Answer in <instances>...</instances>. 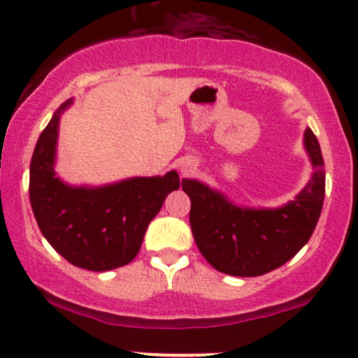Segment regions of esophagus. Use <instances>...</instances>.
I'll return each instance as SVG.
<instances>
[{
	"instance_id": "obj_1",
	"label": "esophagus",
	"mask_w": 358,
	"mask_h": 358,
	"mask_svg": "<svg viewBox=\"0 0 358 358\" xmlns=\"http://www.w3.org/2000/svg\"><path fill=\"white\" fill-rule=\"evenodd\" d=\"M195 166H197V164H195V159L192 158H183L178 161V171L182 173V175H190V173L195 170Z\"/></svg>"
}]
</instances>
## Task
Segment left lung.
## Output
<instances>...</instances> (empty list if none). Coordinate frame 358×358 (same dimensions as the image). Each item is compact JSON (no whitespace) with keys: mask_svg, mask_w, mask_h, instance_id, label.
Returning <instances> with one entry per match:
<instances>
[{"mask_svg":"<svg viewBox=\"0 0 358 358\" xmlns=\"http://www.w3.org/2000/svg\"><path fill=\"white\" fill-rule=\"evenodd\" d=\"M313 175L292 200L280 207L238 206L221 190L183 178L190 197V226L200 253L219 272L258 277L289 262L309 241L324 202V161L311 129L302 141Z\"/></svg>","mask_w":358,"mask_h":358,"instance_id":"1","label":"left lung"}]
</instances>
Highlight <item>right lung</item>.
<instances>
[{"label":"right lung","mask_w":358,"mask_h":358,"mask_svg":"<svg viewBox=\"0 0 358 358\" xmlns=\"http://www.w3.org/2000/svg\"><path fill=\"white\" fill-rule=\"evenodd\" d=\"M54 112L35 144L30 163V206L49 245L69 263L92 272L127 265L139 253L149 222L182 182L176 170L163 176H132L107 185H71L56 173L61 115Z\"/></svg>","instance_id":"obj_1"}]
</instances>
